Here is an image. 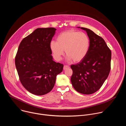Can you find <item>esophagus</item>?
I'll list each match as a JSON object with an SVG mask.
<instances>
[{"label": "esophagus", "instance_id": "obj_1", "mask_svg": "<svg viewBox=\"0 0 126 126\" xmlns=\"http://www.w3.org/2000/svg\"><path fill=\"white\" fill-rule=\"evenodd\" d=\"M69 68V67L68 66H67V65H64V67H63V69H64V70H66V69H67V68Z\"/></svg>", "mask_w": 126, "mask_h": 126}]
</instances>
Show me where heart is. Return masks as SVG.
<instances>
[{
    "mask_svg": "<svg viewBox=\"0 0 126 126\" xmlns=\"http://www.w3.org/2000/svg\"><path fill=\"white\" fill-rule=\"evenodd\" d=\"M90 40L88 36L84 32L74 30H68L60 34L57 37V42L51 41L50 49L55 60L62 59L64 50L68 61L79 62L88 54Z\"/></svg>",
    "mask_w": 126,
    "mask_h": 126,
    "instance_id": "obj_1",
    "label": "heart"
}]
</instances>
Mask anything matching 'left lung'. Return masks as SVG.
Here are the masks:
<instances>
[{
	"label": "left lung",
	"mask_w": 126,
	"mask_h": 126,
	"mask_svg": "<svg viewBox=\"0 0 126 126\" xmlns=\"http://www.w3.org/2000/svg\"><path fill=\"white\" fill-rule=\"evenodd\" d=\"M80 28L86 31L90 46L83 60L71 65L73 71L71 81L77 92L89 95L97 92L108 77L111 69V51L101 37L90 29Z\"/></svg>",
	"instance_id": "1"
}]
</instances>
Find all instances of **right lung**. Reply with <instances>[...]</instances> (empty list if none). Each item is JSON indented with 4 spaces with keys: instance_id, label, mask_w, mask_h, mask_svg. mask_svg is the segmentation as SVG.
<instances>
[{
    "instance_id": "add662e5",
    "label": "right lung",
    "mask_w": 126,
    "mask_h": 126,
    "mask_svg": "<svg viewBox=\"0 0 126 126\" xmlns=\"http://www.w3.org/2000/svg\"><path fill=\"white\" fill-rule=\"evenodd\" d=\"M56 29L39 28L21 41L15 59L16 70L23 87L30 93L44 95L50 92L63 65L54 61L50 43Z\"/></svg>"
}]
</instances>
